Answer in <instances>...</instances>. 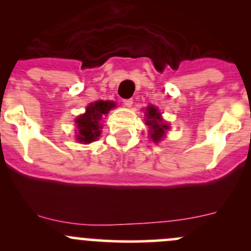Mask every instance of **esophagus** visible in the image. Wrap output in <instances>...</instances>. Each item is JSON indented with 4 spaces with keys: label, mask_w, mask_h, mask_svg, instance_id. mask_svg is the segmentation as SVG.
I'll list each match as a JSON object with an SVG mask.
<instances>
[{
    "label": "esophagus",
    "mask_w": 251,
    "mask_h": 251,
    "mask_svg": "<svg viewBox=\"0 0 251 251\" xmlns=\"http://www.w3.org/2000/svg\"><path fill=\"white\" fill-rule=\"evenodd\" d=\"M123 102H124V105H125V107H127V108H130L131 105L133 104V100H132V98H128V100H124Z\"/></svg>",
    "instance_id": "esophagus-1"
}]
</instances>
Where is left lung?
<instances>
[{"label": "left lung", "mask_w": 251, "mask_h": 251, "mask_svg": "<svg viewBox=\"0 0 251 251\" xmlns=\"http://www.w3.org/2000/svg\"><path fill=\"white\" fill-rule=\"evenodd\" d=\"M146 116V124L149 126V128H151V140L156 143V142L160 141L161 138H163L164 131L168 130L169 126L163 123V119H161L160 113H159L158 109L151 107V105H149V107L147 108Z\"/></svg>", "instance_id": "1"}]
</instances>
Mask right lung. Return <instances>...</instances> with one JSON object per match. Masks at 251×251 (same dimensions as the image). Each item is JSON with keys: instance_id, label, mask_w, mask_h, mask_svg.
Instances as JSON below:
<instances>
[{"instance_id": "obj_1", "label": "right lung", "mask_w": 251, "mask_h": 251, "mask_svg": "<svg viewBox=\"0 0 251 251\" xmlns=\"http://www.w3.org/2000/svg\"><path fill=\"white\" fill-rule=\"evenodd\" d=\"M115 107L114 102L108 100H98V102L91 103L86 108V113L80 115L75 120L77 124L78 133L77 140L81 143H91L96 141L100 135V120L103 115H107L111 108Z\"/></svg>"}]
</instances>
